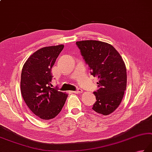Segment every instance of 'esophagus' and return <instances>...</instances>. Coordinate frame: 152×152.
<instances>
[{"label": "esophagus", "mask_w": 152, "mask_h": 152, "mask_svg": "<svg viewBox=\"0 0 152 152\" xmlns=\"http://www.w3.org/2000/svg\"><path fill=\"white\" fill-rule=\"evenodd\" d=\"M82 92H83V90H81V89H78V90H77L76 91H73V93L78 94H81V93H82Z\"/></svg>", "instance_id": "obj_1"}]
</instances>
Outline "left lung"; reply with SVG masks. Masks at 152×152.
Segmentation results:
<instances>
[{
    "instance_id": "1",
    "label": "left lung",
    "mask_w": 152,
    "mask_h": 152,
    "mask_svg": "<svg viewBox=\"0 0 152 152\" xmlns=\"http://www.w3.org/2000/svg\"><path fill=\"white\" fill-rule=\"evenodd\" d=\"M91 75L97 76L99 89L94 91L96 102L92 109L108 115L121 104L126 88V69L123 59L114 47L102 41L86 40L76 42Z\"/></svg>"
}]
</instances>
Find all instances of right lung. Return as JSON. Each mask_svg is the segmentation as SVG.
<instances>
[{
	"mask_svg": "<svg viewBox=\"0 0 152 152\" xmlns=\"http://www.w3.org/2000/svg\"><path fill=\"white\" fill-rule=\"evenodd\" d=\"M63 48V45L43 47L33 53L23 66L21 94L31 111L43 120L58 115L68 97L51 88V68Z\"/></svg>",
	"mask_w": 152,
	"mask_h": 152,
	"instance_id": "1",
	"label": "right lung"
}]
</instances>
